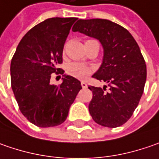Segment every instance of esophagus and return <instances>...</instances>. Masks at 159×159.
Masks as SVG:
<instances>
[{
	"instance_id": "obj_1",
	"label": "esophagus",
	"mask_w": 159,
	"mask_h": 159,
	"mask_svg": "<svg viewBox=\"0 0 159 159\" xmlns=\"http://www.w3.org/2000/svg\"><path fill=\"white\" fill-rule=\"evenodd\" d=\"M81 85H82L83 88H87V84L85 82H82V83H81Z\"/></svg>"
}]
</instances>
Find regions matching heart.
<instances>
[{
  "mask_svg": "<svg viewBox=\"0 0 159 159\" xmlns=\"http://www.w3.org/2000/svg\"><path fill=\"white\" fill-rule=\"evenodd\" d=\"M93 72V69L91 66H87L84 63L80 62H72L66 66L67 75L79 80L86 79L89 75Z\"/></svg>",
  "mask_w": 159,
  "mask_h": 159,
  "instance_id": "heart-1",
  "label": "heart"
}]
</instances>
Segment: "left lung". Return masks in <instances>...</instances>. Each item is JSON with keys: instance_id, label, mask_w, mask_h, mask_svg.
I'll return each instance as SVG.
<instances>
[{"instance_id": "left-lung-1", "label": "left lung", "mask_w": 159, "mask_h": 159, "mask_svg": "<svg viewBox=\"0 0 159 159\" xmlns=\"http://www.w3.org/2000/svg\"><path fill=\"white\" fill-rule=\"evenodd\" d=\"M72 30L98 39L104 50L102 64L93 77L107 86L88 87L93 92V119L106 127L123 125L134 114L146 83L147 67L139 45L125 27L107 19H79Z\"/></svg>"}]
</instances>
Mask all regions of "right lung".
<instances>
[{
	"label": "right lung",
	"mask_w": 159,
	"mask_h": 159,
	"mask_svg": "<svg viewBox=\"0 0 159 159\" xmlns=\"http://www.w3.org/2000/svg\"><path fill=\"white\" fill-rule=\"evenodd\" d=\"M76 17H52L27 32L11 63V88L21 113L39 127L57 126L67 117L69 107L82 89L80 81L64 75L59 85L50 84L59 68L66 37Z\"/></svg>",
	"instance_id": "right-lung-1"
}]
</instances>
